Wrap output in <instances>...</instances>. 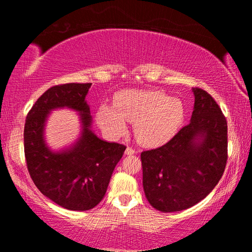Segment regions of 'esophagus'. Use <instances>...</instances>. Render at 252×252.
I'll use <instances>...</instances> for the list:
<instances>
[{"label":"esophagus","mask_w":252,"mask_h":252,"mask_svg":"<svg viewBox=\"0 0 252 252\" xmlns=\"http://www.w3.org/2000/svg\"><path fill=\"white\" fill-rule=\"evenodd\" d=\"M134 153H135V151H134L132 148L127 147V148L126 149V156H133Z\"/></svg>","instance_id":"1"}]
</instances>
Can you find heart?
I'll list each match as a JSON object with an SVG mask.
<instances>
[{
	"label": "heart",
	"mask_w": 252,
	"mask_h": 252,
	"mask_svg": "<svg viewBox=\"0 0 252 252\" xmlns=\"http://www.w3.org/2000/svg\"><path fill=\"white\" fill-rule=\"evenodd\" d=\"M185 105L179 99L157 90H123L114 96L113 105L103 103L96 111V121L105 132L118 135L133 123L138 142L158 147L170 141L185 120Z\"/></svg>",
	"instance_id": "obj_1"
}]
</instances>
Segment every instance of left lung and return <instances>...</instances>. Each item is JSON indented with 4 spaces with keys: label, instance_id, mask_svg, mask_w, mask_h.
Listing matches in <instances>:
<instances>
[{
    "label": "left lung",
    "instance_id": "obj_1",
    "mask_svg": "<svg viewBox=\"0 0 252 252\" xmlns=\"http://www.w3.org/2000/svg\"><path fill=\"white\" fill-rule=\"evenodd\" d=\"M190 123L168 143L141 153L143 190L157 210H186L211 192L227 163V120L213 97L192 89Z\"/></svg>",
    "mask_w": 252,
    "mask_h": 252
}]
</instances>
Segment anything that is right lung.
Listing matches in <instances>:
<instances>
[{"label":"right lung","instance_id":"add662e5","mask_svg":"<svg viewBox=\"0 0 252 252\" xmlns=\"http://www.w3.org/2000/svg\"><path fill=\"white\" fill-rule=\"evenodd\" d=\"M91 83L55 85L32 106L25 120L24 152L28 170L41 193L72 211L94 208L103 199L111 176L126 147L100 139L92 130L93 119L87 97ZM78 112V139L59 151L48 147L45 126L54 109Z\"/></svg>","mask_w":252,"mask_h":252}]
</instances>
